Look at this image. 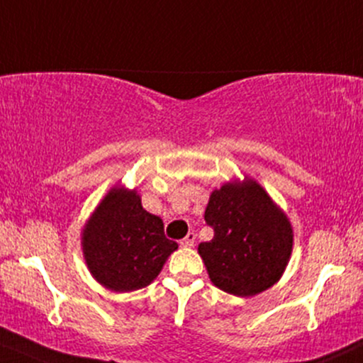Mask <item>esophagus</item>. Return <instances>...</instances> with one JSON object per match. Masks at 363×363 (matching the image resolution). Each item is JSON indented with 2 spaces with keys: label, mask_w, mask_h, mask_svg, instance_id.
<instances>
[{
  "label": "esophagus",
  "mask_w": 363,
  "mask_h": 363,
  "mask_svg": "<svg viewBox=\"0 0 363 363\" xmlns=\"http://www.w3.org/2000/svg\"><path fill=\"white\" fill-rule=\"evenodd\" d=\"M196 242V235L194 233H187L186 238L181 240V245L182 247H193Z\"/></svg>",
  "instance_id": "obj_1"
}]
</instances>
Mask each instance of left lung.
Returning a JSON list of instances; mask_svg holds the SVG:
<instances>
[{
	"label": "left lung",
	"instance_id": "1",
	"mask_svg": "<svg viewBox=\"0 0 363 363\" xmlns=\"http://www.w3.org/2000/svg\"><path fill=\"white\" fill-rule=\"evenodd\" d=\"M204 220L215 230L198 252L211 282L238 298L267 291L292 252V226L253 179L226 182L209 196Z\"/></svg>",
	"mask_w": 363,
	"mask_h": 363
}]
</instances>
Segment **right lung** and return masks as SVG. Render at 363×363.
<instances>
[{
  "instance_id": "add662e5",
  "label": "right lung",
  "mask_w": 363,
  "mask_h": 363,
  "mask_svg": "<svg viewBox=\"0 0 363 363\" xmlns=\"http://www.w3.org/2000/svg\"><path fill=\"white\" fill-rule=\"evenodd\" d=\"M177 243L164 221L143 209L137 191L113 187L82 230V253L91 276L106 289H142L159 276Z\"/></svg>"
}]
</instances>
